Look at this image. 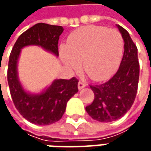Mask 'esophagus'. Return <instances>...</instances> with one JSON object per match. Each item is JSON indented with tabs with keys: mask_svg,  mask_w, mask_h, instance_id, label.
<instances>
[{
	"mask_svg": "<svg viewBox=\"0 0 151 151\" xmlns=\"http://www.w3.org/2000/svg\"><path fill=\"white\" fill-rule=\"evenodd\" d=\"M85 86H86V84H85L84 82H82V81H79L78 82V89L79 90H81L82 88H84Z\"/></svg>",
	"mask_w": 151,
	"mask_h": 151,
	"instance_id": "obj_1",
	"label": "esophagus"
}]
</instances>
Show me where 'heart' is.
Instances as JSON below:
<instances>
[{
  "mask_svg": "<svg viewBox=\"0 0 151 151\" xmlns=\"http://www.w3.org/2000/svg\"><path fill=\"white\" fill-rule=\"evenodd\" d=\"M124 49L121 34L106 27L88 25L72 32L65 46L60 48V57L68 68L81 69L91 80L109 78L119 66Z\"/></svg>",
  "mask_w": 151,
  "mask_h": 151,
  "instance_id": "b5f03b06",
  "label": "heart"
}]
</instances>
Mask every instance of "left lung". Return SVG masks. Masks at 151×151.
I'll return each mask as SVG.
<instances>
[{
  "instance_id": "left-lung-1",
  "label": "left lung",
  "mask_w": 151,
  "mask_h": 151,
  "mask_svg": "<svg viewBox=\"0 0 151 151\" xmlns=\"http://www.w3.org/2000/svg\"><path fill=\"white\" fill-rule=\"evenodd\" d=\"M124 41V52L118 71L107 82L91 86L94 100L86 110L96 121L108 123L122 118L132 107L138 90V50L129 33L117 25Z\"/></svg>"
}]
</instances>
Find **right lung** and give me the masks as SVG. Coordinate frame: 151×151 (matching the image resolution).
Returning <instances> with one entry per match:
<instances>
[{
    "label": "right lung",
    "mask_w": 151,
    "mask_h": 151,
    "mask_svg": "<svg viewBox=\"0 0 151 151\" xmlns=\"http://www.w3.org/2000/svg\"><path fill=\"white\" fill-rule=\"evenodd\" d=\"M63 27L37 23L22 32L16 41L9 57L7 81L16 108L25 119L38 125L52 124L62 118L67 101L78 91L76 77L55 80L50 87L39 94H30L18 80L17 61L21 50L28 45H38L59 56L58 42Z\"/></svg>",
    "instance_id": "right-lung-1"
}]
</instances>
